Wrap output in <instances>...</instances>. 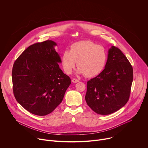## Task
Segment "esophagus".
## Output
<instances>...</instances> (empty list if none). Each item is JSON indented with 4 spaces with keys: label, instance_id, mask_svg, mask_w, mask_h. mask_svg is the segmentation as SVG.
<instances>
[{
    "label": "esophagus",
    "instance_id": "esophagus-1",
    "mask_svg": "<svg viewBox=\"0 0 148 148\" xmlns=\"http://www.w3.org/2000/svg\"><path fill=\"white\" fill-rule=\"evenodd\" d=\"M79 81L78 80V79H75V78H73V79H72V82H73V83H77V82H78Z\"/></svg>",
    "mask_w": 148,
    "mask_h": 148
}]
</instances>
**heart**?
Here are the masks:
<instances>
[{
	"label": "heart",
	"instance_id": "obj_1",
	"mask_svg": "<svg viewBox=\"0 0 148 148\" xmlns=\"http://www.w3.org/2000/svg\"><path fill=\"white\" fill-rule=\"evenodd\" d=\"M107 54L105 48L89 40L73 43L70 51L62 53L61 62L63 70L70 74L77 65V73L92 77L100 74L106 64Z\"/></svg>",
	"mask_w": 148,
	"mask_h": 148
}]
</instances>
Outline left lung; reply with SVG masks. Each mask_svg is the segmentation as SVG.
<instances>
[{
	"label": "left lung",
	"instance_id": "8db88e82",
	"mask_svg": "<svg viewBox=\"0 0 148 148\" xmlns=\"http://www.w3.org/2000/svg\"><path fill=\"white\" fill-rule=\"evenodd\" d=\"M104 70L87 82L85 97L88 106L97 114H112L127 103L133 81V69L117 47L111 46Z\"/></svg>",
	"mask_w": 148,
	"mask_h": 148
}]
</instances>
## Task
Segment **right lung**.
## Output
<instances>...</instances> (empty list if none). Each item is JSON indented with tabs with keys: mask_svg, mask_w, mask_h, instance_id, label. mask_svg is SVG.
<instances>
[{
	"mask_svg": "<svg viewBox=\"0 0 148 148\" xmlns=\"http://www.w3.org/2000/svg\"><path fill=\"white\" fill-rule=\"evenodd\" d=\"M56 42L46 40L27 47L12 69L13 93L17 101L30 113L45 116L62 102L71 84L59 67L61 58Z\"/></svg>",
	"mask_w": 148,
	"mask_h": 148,
	"instance_id": "add662e5",
	"label": "right lung"
}]
</instances>
